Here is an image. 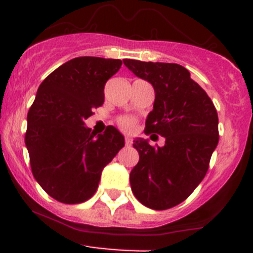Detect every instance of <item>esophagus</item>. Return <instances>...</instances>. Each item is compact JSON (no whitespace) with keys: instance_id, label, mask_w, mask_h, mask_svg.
Instances as JSON below:
<instances>
[{"instance_id":"esophagus-1","label":"esophagus","mask_w":253,"mask_h":253,"mask_svg":"<svg viewBox=\"0 0 253 253\" xmlns=\"http://www.w3.org/2000/svg\"><path fill=\"white\" fill-rule=\"evenodd\" d=\"M131 143H133V140H131L130 137H125V144L126 146H131Z\"/></svg>"}]
</instances>
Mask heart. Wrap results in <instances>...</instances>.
Returning a JSON list of instances; mask_svg holds the SVG:
<instances>
[{"instance_id":"heart-1","label":"heart","mask_w":253,"mask_h":253,"mask_svg":"<svg viewBox=\"0 0 253 253\" xmlns=\"http://www.w3.org/2000/svg\"><path fill=\"white\" fill-rule=\"evenodd\" d=\"M119 124L123 130L125 131H133L134 128H135V122L131 118H123L119 122Z\"/></svg>"}]
</instances>
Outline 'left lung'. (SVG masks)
<instances>
[{
  "instance_id": "1",
  "label": "left lung",
  "mask_w": 253,
  "mask_h": 253,
  "mask_svg": "<svg viewBox=\"0 0 253 253\" xmlns=\"http://www.w3.org/2000/svg\"><path fill=\"white\" fill-rule=\"evenodd\" d=\"M137 77L153 86V110L146 120V133L165 137L163 147L147 139H134L139 162L130 172L134 196L154 210L182 203L203 181L210 157L218 146V114L202 87L176 63L123 60Z\"/></svg>"
}]
</instances>
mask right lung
I'll use <instances>...</instances> for the list:
<instances>
[{
  "label": "right lung",
  "instance_id": "right-lung-1",
  "mask_svg": "<svg viewBox=\"0 0 253 253\" xmlns=\"http://www.w3.org/2000/svg\"><path fill=\"white\" fill-rule=\"evenodd\" d=\"M120 67V59L73 58L38 88L28 113L25 144L35 180L58 202L88 200L104 167L124 147L123 134L111 125L104 134L84 125L104 104L105 84Z\"/></svg>",
  "mask_w": 253,
  "mask_h": 253
}]
</instances>
